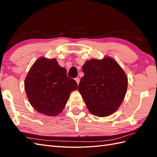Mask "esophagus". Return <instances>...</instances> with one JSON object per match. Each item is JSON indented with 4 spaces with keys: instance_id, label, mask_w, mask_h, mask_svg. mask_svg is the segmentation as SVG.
Segmentation results:
<instances>
[{
    "instance_id": "34e87169",
    "label": "esophagus",
    "mask_w": 157,
    "mask_h": 157,
    "mask_svg": "<svg viewBox=\"0 0 157 157\" xmlns=\"http://www.w3.org/2000/svg\"><path fill=\"white\" fill-rule=\"evenodd\" d=\"M75 79V81H76V82H77L78 85L79 83V82H80V79H79V78H76Z\"/></svg>"
}]
</instances>
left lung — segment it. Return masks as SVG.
<instances>
[{"instance_id": "8db88e82", "label": "left lung", "mask_w": 157, "mask_h": 157, "mask_svg": "<svg viewBox=\"0 0 157 157\" xmlns=\"http://www.w3.org/2000/svg\"><path fill=\"white\" fill-rule=\"evenodd\" d=\"M82 71L78 91L91 114L104 117L117 110L128 87L127 76L117 62L110 57L92 59L86 61Z\"/></svg>"}]
</instances>
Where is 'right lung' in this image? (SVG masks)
I'll return each instance as SVG.
<instances>
[{"instance_id": "right-lung-1", "label": "right lung", "mask_w": 157, "mask_h": 157, "mask_svg": "<svg viewBox=\"0 0 157 157\" xmlns=\"http://www.w3.org/2000/svg\"><path fill=\"white\" fill-rule=\"evenodd\" d=\"M78 84L56 59L41 57L32 65L25 80V90L31 105L41 114L56 116L63 110Z\"/></svg>"}]
</instances>
